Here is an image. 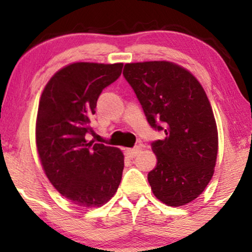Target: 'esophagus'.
<instances>
[{
    "instance_id": "34e87169",
    "label": "esophagus",
    "mask_w": 252,
    "mask_h": 252,
    "mask_svg": "<svg viewBox=\"0 0 252 252\" xmlns=\"http://www.w3.org/2000/svg\"><path fill=\"white\" fill-rule=\"evenodd\" d=\"M140 152H141L140 147H135V148H130V149H126V155H128L129 158H135V156L137 155Z\"/></svg>"
}]
</instances>
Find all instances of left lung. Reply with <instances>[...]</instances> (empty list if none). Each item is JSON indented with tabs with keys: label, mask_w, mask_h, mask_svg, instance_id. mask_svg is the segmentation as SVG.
<instances>
[{
	"label": "left lung",
	"mask_w": 252,
	"mask_h": 252,
	"mask_svg": "<svg viewBox=\"0 0 252 252\" xmlns=\"http://www.w3.org/2000/svg\"><path fill=\"white\" fill-rule=\"evenodd\" d=\"M123 76L153 129L164 140L152 143L158 163L148 174L153 193L168 206H182L204 192L213 176L218 131L200 83L169 62L126 63Z\"/></svg>",
	"instance_id": "obj_1"
}]
</instances>
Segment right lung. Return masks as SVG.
Masks as SVG:
<instances>
[{
    "mask_svg": "<svg viewBox=\"0 0 252 252\" xmlns=\"http://www.w3.org/2000/svg\"><path fill=\"white\" fill-rule=\"evenodd\" d=\"M123 63H74L43 89L36 117V147L48 180L78 206L98 207L114 196L124 156L115 147L88 142L97 99L122 73Z\"/></svg>",
    "mask_w": 252,
    "mask_h": 252,
    "instance_id": "right-lung-1",
    "label": "right lung"
}]
</instances>
